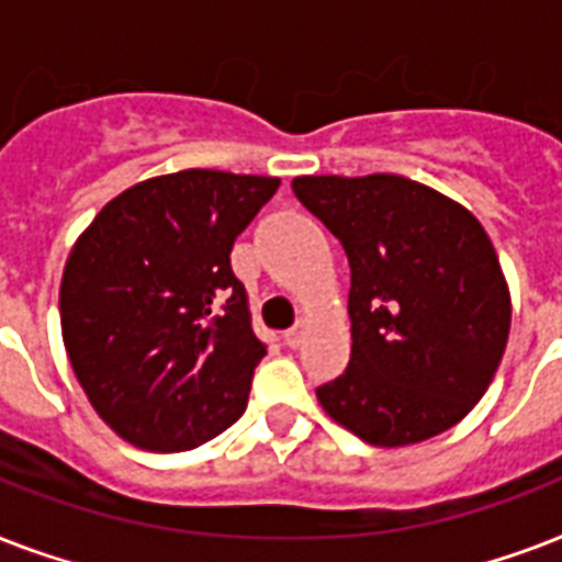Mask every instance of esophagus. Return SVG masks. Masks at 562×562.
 I'll return each instance as SVG.
<instances>
[{"label":"esophagus","mask_w":562,"mask_h":562,"mask_svg":"<svg viewBox=\"0 0 562 562\" xmlns=\"http://www.w3.org/2000/svg\"><path fill=\"white\" fill-rule=\"evenodd\" d=\"M306 333H308V321H297V324L291 326L289 333L282 335V338H285V344H289L291 350H297L300 344H303V338H306Z\"/></svg>","instance_id":"obj_1"}]
</instances>
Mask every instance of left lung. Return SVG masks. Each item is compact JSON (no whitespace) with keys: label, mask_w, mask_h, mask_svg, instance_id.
Instances as JSON below:
<instances>
[{"label":"left lung","mask_w":562,"mask_h":562,"mask_svg":"<svg viewBox=\"0 0 562 562\" xmlns=\"http://www.w3.org/2000/svg\"><path fill=\"white\" fill-rule=\"evenodd\" d=\"M291 189L350 259V364L317 387L321 408L382 449L458 426L510 335V289L487 229L400 175H303Z\"/></svg>","instance_id":"obj_1"}]
</instances>
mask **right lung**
<instances>
[{"mask_svg": "<svg viewBox=\"0 0 562 562\" xmlns=\"http://www.w3.org/2000/svg\"><path fill=\"white\" fill-rule=\"evenodd\" d=\"M280 178L187 169L101 206L60 280L75 379L136 449L183 452L245 414L256 338L229 250Z\"/></svg>", "mask_w": 562, "mask_h": 562, "instance_id": "add662e5", "label": "right lung"}]
</instances>
